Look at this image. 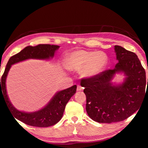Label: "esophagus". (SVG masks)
Masks as SVG:
<instances>
[{
	"instance_id": "1",
	"label": "esophagus",
	"mask_w": 148,
	"mask_h": 148,
	"mask_svg": "<svg viewBox=\"0 0 148 148\" xmlns=\"http://www.w3.org/2000/svg\"><path fill=\"white\" fill-rule=\"evenodd\" d=\"M82 90H83V88L81 87L79 85H78L77 87V91H82Z\"/></svg>"
}]
</instances>
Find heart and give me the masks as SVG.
<instances>
[{"label": "heart", "instance_id": "1", "mask_svg": "<svg viewBox=\"0 0 148 148\" xmlns=\"http://www.w3.org/2000/svg\"><path fill=\"white\" fill-rule=\"evenodd\" d=\"M109 57L102 51L76 50L65 56L64 64L68 70H80L81 76L84 78H92L99 76L108 67Z\"/></svg>", "mask_w": 148, "mask_h": 148}]
</instances>
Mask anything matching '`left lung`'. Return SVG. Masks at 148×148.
Segmentation results:
<instances>
[{"instance_id": "1", "label": "left lung", "mask_w": 148, "mask_h": 148, "mask_svg": "<svg viewBox=\"0 0 148 148\" xmlns=\"http://www.w3.org/2000/svg\"><path fill=\"white\" fill-rule=\"evenodd\" d=\"M114 51L118 62L114 69L81 81L86 97L88 114L93 121L103 123L128 118L139 109L146 95V72L136 53L119 46H114ZM117 73L125 76L120 84L112 82Z\"/></svg>"}]
</instances>
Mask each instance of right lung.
Here are the masks:
<instances>
[{
    "label": "right lung",
    "instance_id": "1",
    "mask_svg": "<svg viewBox=\"0 0 148 148\" xmlns=\"http://www.w3.org/2000/svg\"><path fill=\"white\" fill-rule=\"evenodd\" d=\"M59 48V46L50 45H39L36 46L25 47L20 52L9 58L1 80L0 79V97L1 95L4 97L6 104L14 117L28 125L37 127H48L57 123L62 118L67 103L76 93L77 86L74 85L56 92L48 104L39 111L31 112H24L16 109L9 100L5 84L8 72L12 65L28 59L49 60L53 58L55 51Z\"/></svg>",
    "mask_w": 148,
    "mask_h": 148
}]
</instances>
